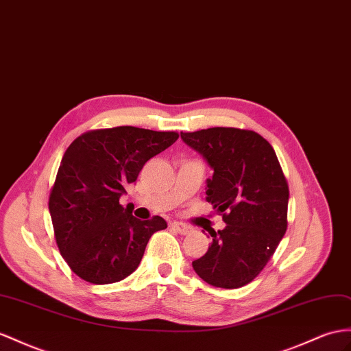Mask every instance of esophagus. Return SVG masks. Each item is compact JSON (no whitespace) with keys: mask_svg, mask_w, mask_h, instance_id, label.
Wrapping results in <instances>:
<instances>
[{"mask_svg":"<svg viewBox=\"0 0 351 351\" xmlns=\"http://www.w3.org/2000/svg\"><path fill=\"white\" fill-rule=\"evenodd\" d=\"M172 228H175L179 234H182V236H186L191 232V227L185 226V223H182V222H172Z\"/></svg>","mask_w":351,"mask_h":351,"instance_id":"esophagus-1","label":"esophagus"}]
</instances>
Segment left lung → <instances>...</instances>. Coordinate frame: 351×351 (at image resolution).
Instances as JSON below:
<instances>
[{"mask_svg":"<svg viewBox=\"0 0 351 351\" xmlns=\"http://www.w3.org/2000/svg\"><path fill=\"white\" fill-rule=\"evenodd\" d=\"M181 138L213 169L206 200L227 223L210 230L209 250L193 268L206 283L237 289L263 271L286 232L289 188L283 170L273 147L252 130L212 128Z\"/></svg>","mask_w":351,"mask_h":351,"instance_id":"8db88e82","label":"left lung"}]
</instances>
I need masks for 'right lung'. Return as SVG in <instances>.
Segmentation results:
<instances>
[{
	"label": "right lung",
	"mask_w": 351,
	"mask_h": 351,
	"mask_svg": "<svg viewBox=\"0 0 351 351\" xmlns=\"http://www.w3.org/2000/svg\"><path fill=\"white\" fill-rule=\"evenodd\" d=\"M179 138L120 125L78 136L62 157L49 199L60 255L83 280L120 282L138 268L149 237L166 221L134 218L120 204L143 165Z\"/></svg>",
	"instance_id": "right-lung-1"
}]
</instances>
